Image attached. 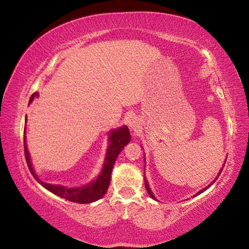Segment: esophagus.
Here are the masks:
<instances>
[{
    "label": "esophagus",
    "mask_w": 249,
    "mask_h": 249,
    "mask_svg": "<svg viewBox=\"0 0 249 249\" xmlns=\"http://www.w3.org/2000/svg\"><path fill=\"white\" fill-rule=\"evenodd\" d=\"M128 127L133 132H138V129H140V121L137 119H132L128 122Z\"/></svg>",
    "instance_id": "esophagus-1"
}]
</instances>
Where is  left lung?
Instances as JSON below:
<instances>
[{
	"label": "left lung",
	"instance_id": "obj_1",
	"mask_svg": "<svg viewBox=\"0 0 249 249\" xmlns=\"http://www.w3.org/2000/svg\"><path fill=\"white\" fill-rule=\"evenodd\" d=\"M142 149H144V148H142ZM144 161H145V166H146V158H145V156H144ZM225 162H226V159H225V161H224V163H223V166H222V168H221V169H220V172H218V174H217V176H216V178L215 179H214L213 181H212V182H211L209 185H208V187H205V188H203V189H202V190H200L199 192H197V193H196V195L195 196H199V195H201V193L202 192H204L205 190H208V189L211 187V185H212L214 182H215V181H216V179L218 178V176H220L221 175V172H222V170H223V167H224V165H225ZM145 166H144V171H145ZM145 175V174H144ZM144 180H145V187H146V190H147V192H148V195L150 196V197H151V199H154L155 201H158L157 199H156V196H154V193H153V191H151V189H150V187H149V184H148V181H147V179H146V177H144Z\"/></svg>",
	"mask_w": 249,
	"mask_h": 249
}]
</instances>
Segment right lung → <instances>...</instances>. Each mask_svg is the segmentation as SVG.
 <instances>
[{"instance_id": "right-lung-1", "label": "right lung", "mask_w": 249, "mask_h": 249, "mask_svg": "<svg viewBox=\"0 0 249 249\" xmlns=\"http://www.w3.org/2000/svg\"><path fill=\"white\" fill-rule=\"evenodd\" d=\"M35 98H38V93H37V92L32 94L31 99H29L28 105L33 102V100ZM107 135L108 145L107 153H105L102 168H101V171L98 177H96L95 179L91 180L89 183L79 185V187L69 188L65 187V185L52 184L41 181L38 178V176L36 175V171L33 167L31 155H29L28 147L26 144V136H25L24 132V148L27 166L29 168V170H31L34 178L37 180V182L43 185L45 189H47L48 191L53 192V195L64 197V199L68 201L75 202V203H92V202L100 200L101 197L107 193L109 182H111V174L113 170V166H114L117 156L121 154V151L124 149V147L127 145L130 141L129 130L126 125L111 129L107 133Z\"/></svg>"}]
</instances>
